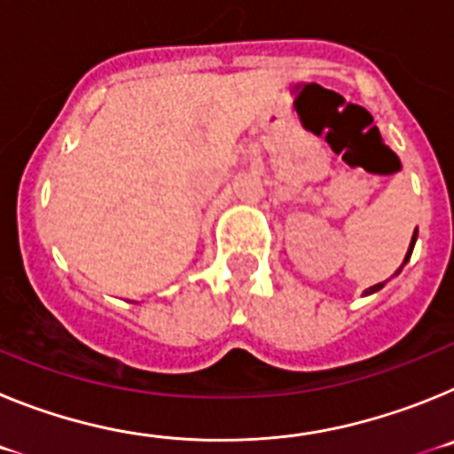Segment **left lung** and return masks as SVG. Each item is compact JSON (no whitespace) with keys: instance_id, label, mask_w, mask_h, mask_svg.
I'll return each instance as SVG.
<instances>
[{"instance_id":"1","label":"left lung","mask_w":454,"mask_h":454,"mask_svg":"<svg viewBox=\"0 0 454 454\" xmlns=\"http://www.w3.org/2000/svg\"><path fill=\"white\" fill-rule=\"evenodd\" d=\"M416 239H419V234H414V239H411V246H409V252H407V256H404V263L409 262V256H411V252H414V246H416ZM403 263V266H404ZM403 266H400V270H403ZM398 270V272H400ZM398 272H395V275H398ZM384 284L387 282H380V284H375V286H371V288H366V291H364V295H371V293H375V291H380V288H384Z\"/></svg>"}]
</instances>
